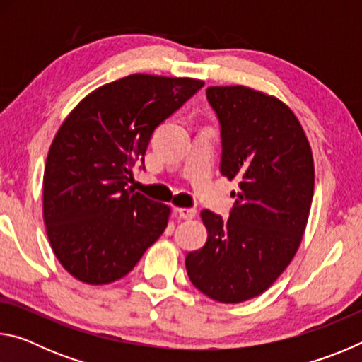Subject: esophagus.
I'll list each match as a JSON object with an SVG mask.
<instances>
[{
  "label": "esophagus",
  "mask_w": 362,
  "mask_h": 362,
  "mask_svg": "<svg viewBox=\"0 0 362 362\" xmlns=\"http://www.w3.org/2000/svg\"><path fill=\"white\" fill-rule=\"evenodd\" d=\"M175 211L180 216V218H183V220H192L196 216L194 207H177Z\"/></svg>",
  "instance_id": "34e87169"
}]
</instances>
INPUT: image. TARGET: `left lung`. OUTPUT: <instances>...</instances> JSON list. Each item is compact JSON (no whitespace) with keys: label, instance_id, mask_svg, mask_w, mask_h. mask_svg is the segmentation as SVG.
<instances>
[{"label":"left lung","instance_id":"1","mask_svg":"<svg viewBox=\"0 0 362 362\" xmlns=\"http://www.w3.org/2000/svg\"><path fill=\"white\" fill-rule=\"evenodd\" d=\"M220 122V173L240 192L230 217L204 209L207 241L185 259L196 289L220 303L265 292L302 243L315 189L311 146L284 102L246 86L206 90Z\"/></svg>","mask_w":362,"mask_h":362}]
</instances>
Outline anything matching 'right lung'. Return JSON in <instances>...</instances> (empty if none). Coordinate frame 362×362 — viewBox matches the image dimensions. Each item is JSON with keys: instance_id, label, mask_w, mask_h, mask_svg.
Returning a JSON list of instances; mask_svg holds the SVG:
<instances>
[{"instance_id": "obj_1", "label": "right lung", "mask_w": 362, "mask_h": 362, "mask_svg": "<svg viewBox=\"0 0 362 362\" xmlns=\"http://www.w3.org/2000/svg\"><path fill=\"white\" fill-rule=\"evenodd\" d=\"M204 86L136 73L93 90L66 116L47 153L42 216L51 247L73 278L126 276L166 230L170 207L129 187L156 127Z\"/></svg>"}]
</instances>
